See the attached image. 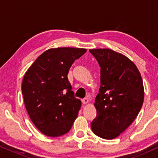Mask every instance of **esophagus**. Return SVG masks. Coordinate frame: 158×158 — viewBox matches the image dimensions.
<instances>
[{"label": "esophagus", "instance_id": "esophagus-1", "mask_svg": "<svg viewBox=\"0 0 158 158\" xmlns=\"http://www.w3.org/2000/svg\"><path fill=\"white\" fill-rule=\"evenodd\" d=\"M82 103H83V104H87V103H88V99L87 98H83V100H82Z\"/></svg>", "mask_w": 158, "mask_h": 158}]
</instances>
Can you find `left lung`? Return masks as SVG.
I'll return each instance as SVG.
<instances>
[{
  "mask_svg": "<svg viewBox=\"0 0 158 158\" xmlns=\"http://www.w3.org/2000/svg\"><path fill=\"white\" fill-rule=\"evenodd\" d=\"M101 67V86L90 127L99 137H117L134 122L144 101L139 70L128 57L110 49H90Z\"/></svg>",
  "mask_w": 158,
  "mask_h": 158,
  "instance_id": "1",
  "label": "left lung"
}]
</instances>
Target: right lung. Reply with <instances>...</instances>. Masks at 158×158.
Wrapping results in <instances>:
<instances>
[{"mask_svg":"<svg viewBox=\"0 0 158 158\" xmlns=\"http://www.w3.org/2000/svg\"><path fill=\"white\" fill-rule=\"evenodd\" d=\"M86 49L58 47L39 56L26 72L21 90L31 122L44 135L68 133L78 115L81 101L74 96L69 69Z\"/></svg>","mask_w":158,"mask_h":158,"instance_id":"right-lung-1","label":"right lung"}]
</instances>
